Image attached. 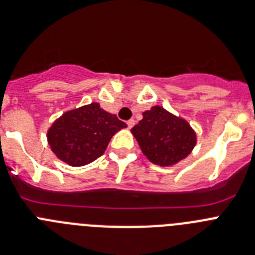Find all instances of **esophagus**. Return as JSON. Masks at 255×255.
<instances>
[{
    "label": "esophagus",
    "mask_w": 255,
    "mask_h": 255,
    "mask_svg": "<svg viewBox=\"0 0 255 255\" xmlns=\"http://www.w3.org/2000/svg\"><path fill=\"white\" fill-rule=\"evenodd\" d=\"M134 119H129V121H127V126H128V128H132L133 126H134Z\"/></svg>",
    "instance_id": "esophagus-1"
}]
</instances>
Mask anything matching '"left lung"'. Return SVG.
<instances>
[{
    "instance_id": "obj_1",
    "label": "left lung",
    "mask_w": 255,
    "mask_h": 255,
    "mask_svg": "<svg viewBox=\"0 0 255 255\" xmlns=\"http://www.w3.org/2000/svg\"><path fill=\"white\" fill-rule=\"evenodd\" d=\"M143 119L132 128L142 152L151 162L169 166L187 157L196 146V133L187 121L161 107L143 112Z\"/></svg>"
}]
</instances>
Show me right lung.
Returning <instances> with one entry per match:
<instances>
[{
	"label": "right lung",
	"instance_id": "1",
	"mask_svg": "<svg viewBox=\"0 0 255 255\" xmlns=\"http://www.w3.org/2000/svg\"><path fill=\"white\" fill-rule=\"evenodd\" d=\"M123 127L127 125L117 116L91 103L57 119L48 130V142L62 161L84 166L100 157L114 133Z\"/></svg>",
	"mask_w": 255,
	"mask_h": 255
}]
</instances>
